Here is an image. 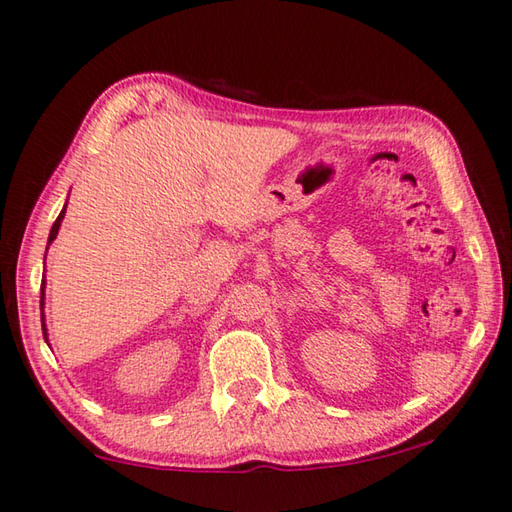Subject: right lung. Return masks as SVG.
<instances>
[{"label": "right lung", "mask_w": 512, "mask_h": 512, "mask_svg": "<svg viewBox=\"0 0 512 512\" xmlns=\"http://www.w3.org/2000/svg\"><path fill=\"white\" fill-rule=\"evenodd\" d=\"M64 210H67V208H64ZM64 210L60 212V217H58V219H55V224H53V228H51V235H49V244H51V241L55 239V235H58V228H60V224H62V219H64ZM46 250H49V246H46ZM40 304H44V282H42V295H40ZM42 331H46V329H44V318H42Z\"/></svg>", "instance_id": "right-lung-1"}]
</instances>
